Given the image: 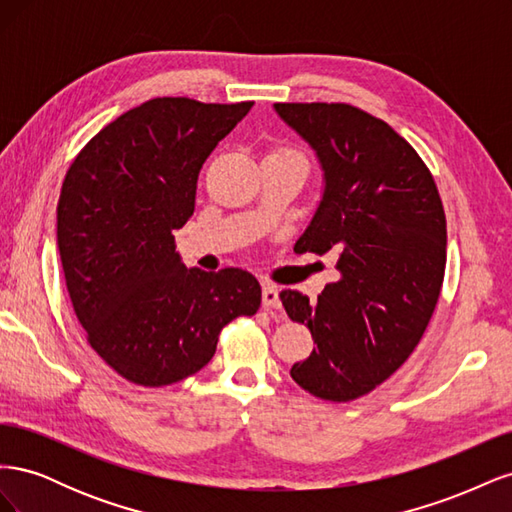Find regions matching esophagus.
<instances>
[{
    "mask_svg": "<svg viewBox=\"0 0 512 512\" xmlns=\"http://www.w3.org/2000/svg\"><path fill=\"white\" fill-rule=\"evenodd\" d=\"M262 305L267 309H282L280 290H277L275 284H262Z\"/></svg>",
    "mask_w": 512,
    "mask_h": 512,
    "instance_id": "34e87169",
    "label": "esophagus"
}]
</instances>
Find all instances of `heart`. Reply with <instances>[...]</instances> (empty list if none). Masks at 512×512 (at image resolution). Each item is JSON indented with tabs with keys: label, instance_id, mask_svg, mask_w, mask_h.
<instances>
[{
	"label": "heart",
	"instance_id": "heart-1",
	"mask_svg": "<svg viewBox=\"0 0 512 512\" xmlns=\"http://www.w3.org/2000/svg\"><path fill=\"white\" fill-rule=\"evenodd\" d=\"M273 153H292V156H299V153L292 151V149H280V151H273Z\"/></svg>",
	"mask_w": 512,
	"mask_h": 512
}]
</instances>
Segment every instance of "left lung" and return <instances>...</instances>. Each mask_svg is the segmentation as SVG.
<instances>
[{"mask_svg":"<svg viewBox=\"0 0 512 512\" xmlns=\"http://www.w3.org/2000/svg\"><path fill=\"white\" fill-rule=\"evenodd\" d=\"M314 149L322 196L294 252H337L339 280L318 301L282 290L316 348L290 369L301 389L350 401L408 361L436 309L446 218L429 168L389 123L350 104H273Z\"/></svg>","mask_w":512,"mask_h":512,"instance_id":"obj_1","label":"left lung"}]
</instances>
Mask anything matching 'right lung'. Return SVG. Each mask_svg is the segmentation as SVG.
I'll return each mask as SVG.
<instances>
[{"instance_id":"right-lung-1","label":"right lung","mask_w":512,"mask_h":512,"mask_svg":"<svg viewBox=\"0 0 512 512\" xmlns=\"http://www.w3.org/2000/svg\"><path fill=\"white\" fill-rule=\"evenodd\" d=\"M254 102L153 98L108 123L68 168L57 245L74 312L119 376L166 386L203 369L218 335L254 316L243 269H188L173 232L192 218L198 173Z\"/></svg>"}]
</instances>
